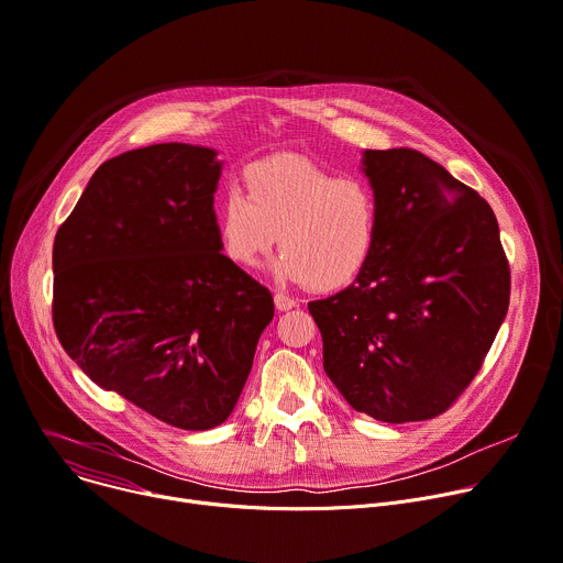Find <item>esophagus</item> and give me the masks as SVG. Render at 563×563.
Masks as SVG:
<instances>
[{"label": "esophagus", "instance_id": "1", "mask_svg": "<svg viewBox=\"0 0 563 563\" xmlns=\"http://www.w3.org/2000/svg\"><path fill=\"white\" fill-rule=\"evenodd\" d=\"M275 307H277V311H290L297 307V301L292 297H288L286 292H275Z\"/></svg>", "mask_w": 563, "mask_h": 563}]
</instances>
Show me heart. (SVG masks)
Here are the masks:
<instances>
[{"mask_svg": "<svg viewBox=\"0 0 563 563\" xmlns=\"http://www.w3.org/2000/svg\"><path fill=\"white\" fill-rule=\"evenodd\" d=\"M245 187H230L219 205V236L236 266H258L279 241L273 275L284 284L338 290L367 268L380 207L365 178L273 157L247 168Z\"/></svg>", "mask_w": 563, "mask_h": 563, "instance_id": "obj_1", "label": "heart"}]
</instances>
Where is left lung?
I'll return each mask as SVG.
<instances>
[{
	"label": "left lung",
	"instance_id": "1",
	"mask_svg": "<svg viewBox=\"0 0 563 563\" xmlns=\"http://www.w3.org/2000/svg\"><path fill=\"white\" fill-rule=\"evenodd\" d=\"M378 243L344 290L309 301L324 372L378 421L442 415L478 374L509 307V264L487 200L412 148L365 151Z\"/></svg>",
	"mask_w": 563,
	"mask_h": 563
}]
</instances>
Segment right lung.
Listing matches in <instances>:
<instances>
[{"instance_id":"1","label":"right lung","mask_w":563,"mask_h":563,"mask_svg":"<svg viewBox=\"0 0 563 563\" xmlns=\"http://www.w3.org/2000/svg\"><path fill=\"white\" fill-rule=\"evenodd\" d=\"M213 148L153 144L103 162L54 241V327L103 390L183 430L223 423L273 295L225 256Z\"/></svg>"}]
</instances>
